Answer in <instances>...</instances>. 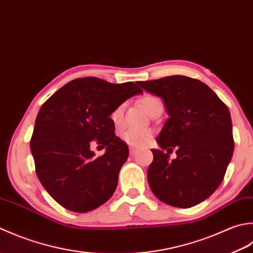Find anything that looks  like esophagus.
I'll list each match as a JSON object with an SVG mask.
<instances>
[{"label":"esophagus","mask_w":253,"mask_h":253,"mask_svg":"<svg viewBox=\"0 0 253 253\" xmlns=\"http://www.w3.org/2000/svg\"><path fill=\"white\" fill-rule=\"evenodd\" d=\"M140 152V149H137V148H135V147H130V154L132 156H134V155H136V154Z\"/></svg>","instance_id":"esophagus-1"}]
</instances>
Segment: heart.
Returning a JSON list of instances; mask_svg holds the SVG:
<instances>
[{"label":"heart","mask_w":253,"mask_h":253,"mask_svg":"<svg viewBox=\"0 0 253 253\" xmlns=\"http://www.w3.org/2000/svg\"><path fill=\"white\" fill-rule=\"evenodd\" d=\"M141 104L148 113L153 110L156 105L161 104L157 97L146 95L141 98ZM111 119L115 125H120L122 121V106L118 107L111 113ZM123 140L127 144L135 147H143L152 140V132L148 130H127L123 133Z\"/></svg>","instance_id":"heart-1"}]
</instances>
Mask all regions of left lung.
<instances>
[{
    "instance_id": "1",
    "label": "left lung",
    "mask_w": 253,
    "mask_h": 253,
    "mask_svg": "<svg viewBox=\"0 0 253 253\" xmlns=\"http://www.w3.org/2000/svg\"><path fill=\"white\" fill-rule=\"evenodd\" d=\"M162 98L168 119L152 149L147 180L158 200L188 209L213 194L223 181L234 153L233 125L228 108L201 81L173 75L137 82ZM177 149L170 161L164 149Z\"/></svg>"
}]
</instances>
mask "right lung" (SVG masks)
Returning <instances> with one entry per match:
<instances>
[{
	"instance_id": "1",
	"label": "right lung",
	"mask_w": 253,
	"mask_h": 253,
	"mask_svg": "<svg viewBox=\"0 0 253 253\" xmlns=\"http://www.w3.org/2000/svg\"><path fill=\"white\" fill-rule=\"evenodd\" d=\"M141 88L111 84L97 77L76 79L41 106L30 140L41 184L66 210L86 213L99 208L116 191L128 147L115 135L112 111ZM94 139L106 152L96 158Z\"/></svg>"
}]
</instances>
